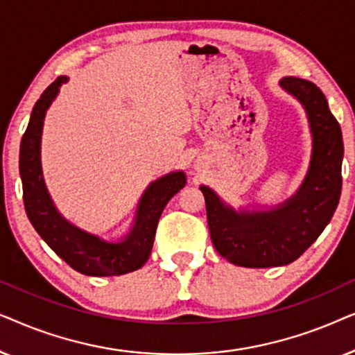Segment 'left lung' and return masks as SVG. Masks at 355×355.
Instances as JSON below:
<instances>
[{
    "label": "left lung",
    "mask_w": 355,
    "mask_h": 355,
    "mask_svg": "<svg viewBox=\"0 0 355 355\" xmlns=\"http://www.w3.org/2000/svg\"><path fill=\"white\" fill-rule=\"evenodd\" d=\"M279 85L304 105L313 137L310 169L297 193L271 211L236 213L211 189L200 187L213 245L223 259L245 268L297 260L327 227L341 197L343 134L323 92L299 77H284Z\"/></svg>",
    "instance_id": "8db88e82"
}]
</instances>
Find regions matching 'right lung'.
Masks as SVG:
<instances>
[{
	"label": "right lung",
	"instance_id": "obj_1",
	"mask_svg": "<svg viewBox=\"0 0 355 355\" xmlns=\"http://www.w3.org/2000/svg\"><path fill=\"white\" fill-rule=\"evenodd\" d=\"M66 76L46 87L33 106L31 121L21 140L19 171L26 213L32 226L58 257L71 268L87 276H119L142 268L152 252L155 232L166 203L186 186L184 173H171L152 182L137 207V218L130 234L113 244L79 230L56 211L43 182L40 164V139L43 118L55 100Z\"/></svg>",
	"mask_w": 355,
	"mask_h": 355
}]
</instances>
